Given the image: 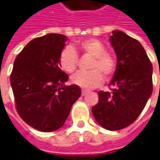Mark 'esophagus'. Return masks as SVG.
Returning <instances> with one entry per match:
<instances>
[{"label":"esophagus","instance_id":"1","mask_svg":"<svg viewBox=\"0 0 160 160\" xmlns=\"http://www.w3.org/2000/svg\"><path fill=\"white\" fill-rule=\"evenodd\" d=\"M86 93H87V91H84V90H83V91H82V95L83 96L86 95Z\"/></svg>","mask_w":160,"mask_h":160}]
</instances>
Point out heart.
<instances>
[{"label": "heart", "instance_id": "obj_1", "mask_svg": "<svg viewBox=\"0 0 160 160\" xmlns=\"http://www.w3.org/2000/svg\"><path fill=\"white\" fill-rule=\"evenodd\" d=\"M79 50L83 53L93 57L90 71H80L72 77V83L85 90H90L100 85L102 82V73L106 77H110L116 70V61L114 58L106 52V47L102 42L95 38L82 41ZM77 52L71 47H67L59 55V65L63 70L68 73L75 71L77 65Z\"/></svg>", "mask_w": 160, "mask_h": 160}]
</instances>
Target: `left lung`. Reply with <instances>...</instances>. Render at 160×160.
Instances as JSON below:
<instances>
[{"mask_svg":"<svg viewBox=\"0 0 160 160\" xmlns=\"http://www.w3.org/2000/svg\"><path fill=\"white\" fill-rule=\"evenodd\" d=\"M117 55L111 92H98L92 108L101 126L110 131L130 126L142 113L152 93V64L139 41L115 30L109 37Z\"/></svg>","mask_w":160,"mask_h":160,"instance_id":"1","label":"left lung"}]
</instances>
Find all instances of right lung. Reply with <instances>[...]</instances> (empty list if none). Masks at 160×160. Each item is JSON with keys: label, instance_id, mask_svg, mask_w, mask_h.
I'll return each mask as SVG.
<instances>
[{"label": "right lung", "instance_id": "add662e5", "mask_svg": "<svg viewBox=\"0 0 160 160\" xmlns=\"http://www.w3.org/2000/svg\"><path fill=\"white\" fill-rule=\"evenodd\" d=\"M67 36L48 34L29 42L19 53L10 75L18 115L41 132L63 126L73 104L81 96L76 84L66 86L68 76L61 71L59 55Z\"/></svg>", "mask_w": 160, "mask_h": 160}]
</instances>
